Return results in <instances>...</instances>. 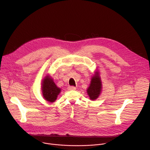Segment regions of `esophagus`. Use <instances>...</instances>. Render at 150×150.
<instances>
[{
  "instance_id": "esophagus-1",
  "label": "esophagus",
  "mask_w": 150,
  "mask_h": 150,
  "mask_svg": "<svg viewBox=\"0 0 150 150\" xmlns=\"http://www.w3.org/2000/svg\"><path fill=\"white\" fill-rule=\"evenodd\" d=\"M76 89V88L74 86H69L68 87V90H75Z\"/></svg>"
}]
</instances>
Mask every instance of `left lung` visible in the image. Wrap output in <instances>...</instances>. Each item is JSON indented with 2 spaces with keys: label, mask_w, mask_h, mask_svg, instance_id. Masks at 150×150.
Listing matches in <instances>:
<instances>
[{
  "label": "left lung",
  "mask_w": 150,
  "mask_h": 150,
  "mask_svg": "<svg viewBox=\"0 0 150 150\" xmlns=\"http://www.w3.org/2000/svg\"><path fill=\"white\" fill-rule=\"evenodd\" d=\"M102 82L100 78L99 72L96 71L93 76L91 78V83L87 90V94L91 100H94L98 98L102 91Z\"/></svg>",
  "instance_id": "1"
}]
</instances>
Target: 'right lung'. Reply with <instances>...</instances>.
<instances>
[{
	"label": "right lung",
	"mask_w": 150,
	"mask_h": 150,
	"mask_svg": "<svg viewBox=\"0 0 150 150\" xmlns=\"http://www.w3.org/2000/svg\"><path fill=\"white\" fill-rule=\"evenodd\" d=\"M42 91L44 98L48 102L52 103L57 99L61 89L57 87L54 80L48 75L42 80Z\"/></svg>",
	"instance_id": "right-lung-1"
}]
</instances>
